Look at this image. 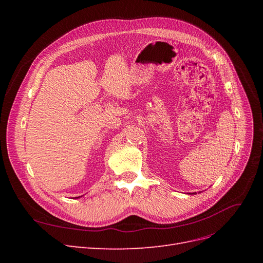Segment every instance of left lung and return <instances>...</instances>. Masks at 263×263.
<instances>
[{
    "label": "left lung",
    "mask_w": 263,
    "mask_h": 263,
    "mask_svg": "<svg viewBox=\"0 0 263 263\" xmlns=\"http://www.w3.org/2000/svg\"><path fill=\"white\" fill-rule=\"evenodd\" d=\"M192 194H194V193H192Z\"/></svg>",
    "instance_id": "left-lung-1"
}]
</instances>
